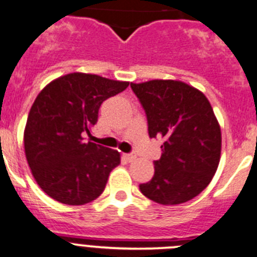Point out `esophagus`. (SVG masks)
<instances>
[{"mask_svg":"<svg viewBox=\"0 0 257 257\" xmlns=\"http://www.w3.org/2000/svg\"><path fill=\"white\" fill-rule=\"evenodd\" d=\"M125 157L128 161H134L137 159V155H136V152H132V154H126Z\"/></svg>","mask_w":257,"mask_h":257,"instance_id":"1","label":"esophagus"}]
</instances>
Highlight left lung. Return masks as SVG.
<instances>
[{
    "label": "left lung",
    "instance_id": "obj_1",
    "mask_svg": "<svg viewBox=\"0 0 257 257\" xmlns=\"http://www.w3.org/2000/svg\"><path fill=\"white\" fill-rule=\"evenodd\" d=\"M145 108L151 138H164L155 174L140 184L160 205H179L200 195L216 173L221 132L206 96L180 80L131 83Z\"/></svg>",
    "mask_w": 257,
    "mask_h": 257
}]
</instances>
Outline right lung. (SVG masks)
Segmentation results:
<instances>
[{
  "label": "right lung",
  "mask_w": 257,
  "mask_h": 257,
  "mask_svg": "<svg viewBox=\"0 0 257 257\" xmlns=\"http://www.w3.org/2000/svg\"><path fill=\"white\" fill-rule=\"evenodd\" d=\"M128 85L96 74L70 73L39 92L28 115L24 150L34 179L51 198L84 205L102 193L120 154L87 142L84 136H91L101 103Z\"/></svg>",
  "instance_id": "right-lung-1"
}]
</instances>
